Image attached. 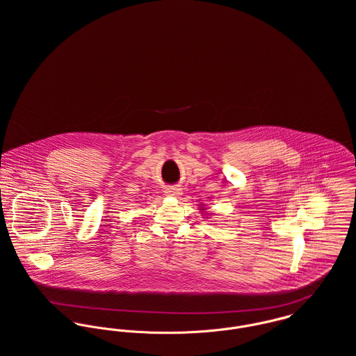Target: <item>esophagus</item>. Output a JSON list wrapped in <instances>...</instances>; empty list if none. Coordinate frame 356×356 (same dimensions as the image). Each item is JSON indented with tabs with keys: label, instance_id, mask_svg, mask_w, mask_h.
Instances as JSON below:
<instances>
[{
	"label": "esophagus",
	"instance_id": "1",
	"mask_svg": "<svg viewBox=\"0 0 356 356\" xmlns=\"http://www.w3.org/2000/svg\"><path fill=\"white\" fill-rule=\"evenodd\" d=\"M165 193L168 196H178L181 193V189L178 186H167L165 188Z\"/></svg>",
	"mask_w": 356,
	"mask_h": 356
}]
</instances>
